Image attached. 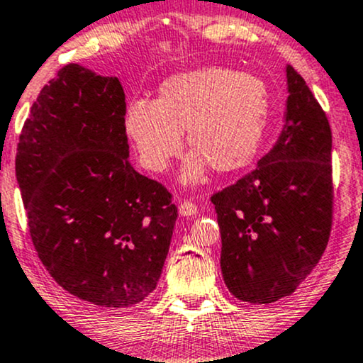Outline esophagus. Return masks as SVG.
I'll list each match as a JSON object with an SVG mask.
<instances>
[{"instance_id":"obj_1","label":"esophagus","mask_w":363,"mask_h":363,"mask_svg":"<svg viewBox=\"0 0 363 363\" xmlns=\"http://www.w3.org/2000/svg\"><path fill=\"white\" fill-rule=\"evenodd\" d=\"M178 211H180V214L183 216V218H192V216L199 213V207H197V203H194L190 201H183L180 203V207H178Z\"/></svg>"}]
</instances>
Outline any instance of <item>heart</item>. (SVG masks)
Returning a JSON list of instances; mask_svg holds the SVG:
<instances>
[{
	"label": "heart",
	"mask_w": 363,
	"mask_h": 363,
	"mask_svg": "<svg viewBox=\"0 0 363 363\" xmlns=\"http://www.w3.org/2000/svg\"><path fill=\"white\" fill-rule=\"evenodd\" d=\"M269 118L266 84L252 73L206 67L173 75L156 101H132L123 128L145 169L162 173L182 152L185 132L192 149L182 182L195 185L207 171L235 173L255 157Z\"/></svg>",
	"instance_id": "b5f03b06"
}]
</instances>
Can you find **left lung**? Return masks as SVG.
I'll return each instance as SVG.
<instances>
[{
	"label": "left lung",
	"mask_w": 363,
	"mask_h": 363,
	"mask_svg": "<svg viewBox=\"0 0 363 363\" xmlns=\"http://www.w3.org/2000/svg\"><path fill=\"white\" fill-rule=\"evenodd\" d=\"M278 142L257 168L213 195L221 271L242 302L291 295L323 257L331 233L333 138L329 121L290 65Z\"/></svg>",
	"instance_id": "8db88e82"
}]
</instances>
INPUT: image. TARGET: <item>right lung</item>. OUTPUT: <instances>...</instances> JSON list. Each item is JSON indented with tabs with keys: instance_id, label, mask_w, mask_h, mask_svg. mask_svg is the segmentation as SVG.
I'll list each match as a JSON object with an SVG mask.
<instances>
[{
	"instance_id": "right-lung-1",
	"label": "right lung",
	"mask_w": 363,
	"mask_h": 363,
	"mask_svg": "<svg viewBox=\"0 0 363 363\" xmlns=\"http://www.w3.org/2000/svg\"><path fill=\"white\" fill-rule=\"evenodd\" d=\"M118 77L67 65L32 104L15 173L40 262L77 298L125 308L156 290L178 209L130 166Z\"/></svg>"
}]
</instances>
